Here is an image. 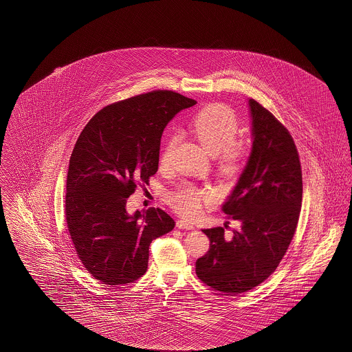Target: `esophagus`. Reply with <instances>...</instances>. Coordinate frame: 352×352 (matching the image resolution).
<instances>
[{
	"label": "esophagus",
	"instance_id": "1",
	"mask_svg": "<svg viewBox=\"0 0 352 352\" xmlns=\"http://www.w3.org/2000/svg\"><path fill=\"white\" fill-rule=\"evenodd\" d=\"M177 227L179 230L191 231V230H194V223H191L190 220H186V219H179V220H177Z\"/></svg>",
	"mask_w": 352,
	"mask_h": 352
}]
</instances>
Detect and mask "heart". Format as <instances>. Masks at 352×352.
<instances>
[{"label": "heart", "instance_id": "1", "mask_svg": "<svg viewBox=\"0 0 352 352\" xmlns=\"http://www.w3.org/2000/svg\"><path fill=\"white\" fill-rule=\"evenodd\" d=\"M239 129L234 112L221 104L208 105L201 109L191 121V132L210 154L220 153L221 168L234 173L244 155V145L236 141ZM178 142V135L173 134L164 148L161 162L168 164L171 151ZM214 194L198 190L192 186H184L170 197L173 206L186 217H195L203 208L214 203Z\"/></svg>", "mask_w": 352, "mask_h": 352}]
</instances>
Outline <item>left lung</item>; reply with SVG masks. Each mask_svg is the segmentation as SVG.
I'll use <instances>...</instances> for the list:
<instances>
[{
  "instance_id": "1",
  "label": "left lung",
  "mask_w": 352,
  "mask_h": 352,
  "mask_svg": "<svg viewBox=\"0 0 352 352\" xmlns=\"http://www.w3.org/2000/svg\"><path fill=\"white\" fill-rule=\"evenodd\" d=\"M252 148L224 214L239 221L231 239L224 228L203 230L210 250L195 263L197 276L224 294H239L265 281L278 267L300 217L302 171L292 135L257 101L248 99Z\"/></svg>"
}]
</instances>
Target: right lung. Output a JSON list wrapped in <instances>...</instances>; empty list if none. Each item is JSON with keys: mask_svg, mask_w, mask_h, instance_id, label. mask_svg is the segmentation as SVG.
Returning a JSON list of instances; mask_svg holds the SVG:
<instances>
[{"mask_svg": "<svg viewBox=\"0 0 352 352\" xmlns=\"http://www.w3.org/2000/svg\"><path fill=\"white\" fill-rule=\"evenodd\" d=\"M197 101L154 91L99 111L69 158L66 220L78 257L105 285L134 283L148 269L151 241L175 221L161 208L126 211L137 182L158 170L161 137L177 113Z\"/></svg>", "mask_w": 352, "mask_h": 352, "instance_id": "right-lung-1", "label": "right lung"}]
</instances>
